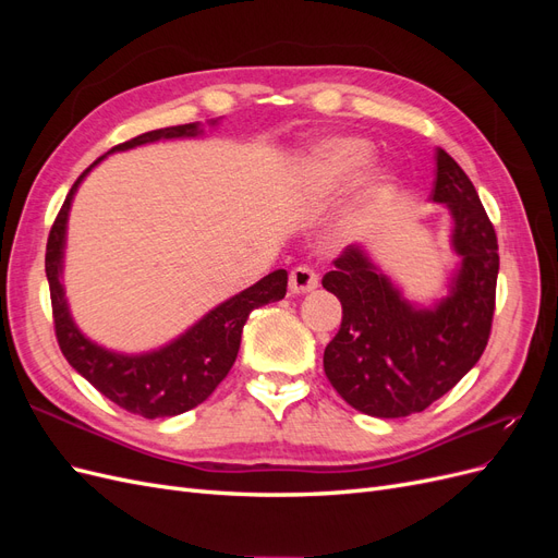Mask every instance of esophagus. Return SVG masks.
<instances>
[{
	"label": "esophagus",
	"mask_w": 558,
	"mask_h": 558,
	"mask_svg": "<svg viewBox=\"0 0 558 558\" xmlns=\"http://www.w3.org/2000/svg\"><path fill=\"white\" fill-rule=\"evenodd\" d=\"M289 289H291V293H293V295H305V293H312L314 289H318V275L314 272L312 267H307V265H300V267L291 269Z\"/></svg>",
	"instance_id": "esophagus-1"
}]
</instances>
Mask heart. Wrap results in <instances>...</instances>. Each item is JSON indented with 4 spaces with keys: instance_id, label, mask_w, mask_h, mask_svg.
Masks as SVG:
<instances>
[{
    "instance_id": "b5f03b06",
    "label": "heart",
    "mask_w": 558,
    "mask_h": 558,
    "mask_svg": "<svg viewBox=\"0 0 558 558\" xmlns=\"http://www.w3.org/2000/svg\"><path fill=\"white\" fill-rule=\"evenodd\" d=\"M369 156H373V148L359 137H332L318 142L298 160L293 174L295 189L310 199H328L363 172ZM363 183L367 195L384 197L391 177L386 170H373L367 172Z\"/></svg>"
}]
</instances>
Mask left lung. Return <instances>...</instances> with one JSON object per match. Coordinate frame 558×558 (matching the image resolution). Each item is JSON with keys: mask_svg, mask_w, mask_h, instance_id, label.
I'll use <instances>...</instances> for the list:
<instances>
[{"mask_svg": "<svg viewBox=\"0 0 558 558\" xmlns=\"http://www.w3.org/2000/svg\"><path fill=\"white\" fill-rule=\"evenodd\" d=\"M433 202L451 216L459 265L433 305L404 298L361 244L344 248L324 289L342 302V326L324 351L335 391L379 418L424 412L459 384L486 349L496 307L498 240L475 185L447 150H435Z\"/></svg>", "mask_w": 558, "mask_h": 558, "instance_id": "left-lung-1", "label": "left lung"}]
</instances>
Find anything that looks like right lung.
<instances>
[{"label": "right lung", "mask_w": 558, "mask_h": 558, "mask_svg": "<svg viewBox=\"0 0 558 558\" xmlns=\"http://www.w3.org/2000/svg\"><path fill=\"white\" fill-rule=\"evenodd\" d=\"M209 125H218V121H209ZM202 134H205V130L199 128V123H189L146 132L125 144L113 146L109 154L97 158L76 179L53 228H50L46 244V279L50 286V302H53L58 344L64 359L118 408L144 418L177 416L205 402L214 393V388L226 379L234 359H238L248 314L269 305V302L281 300L286 295V283H289L286 269H275L272 275L263 277L258 283L248 286L242 293L209 310L189 330L174 337L172 342L142 353L107 349L93 342L76 326L70 302L64 295L62 272L66 221H70L72 202L81 181L93 172V167H97L107 156L118 154V150H130L162 140H193L202 137Z\"/></svg>", "instance_id": "obj_1"}]
</instances>
